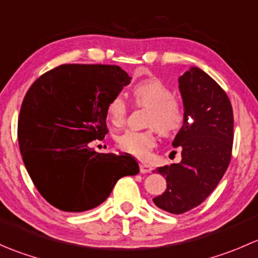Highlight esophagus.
<instances>
[{"instance_id":"34e87169","label":"esophagus","mask_w":258,"mask_h":258,"mask_svg":"<svg viewBox=\"0 0 258 258\" xmlns=\"http://www.w3.org/2000/svg\"><path fill=\"white\" fill-rule=\"evenodd\" d=\"M140 171H141L142 173H150L151 171H152V166L148 165V163L141 162L140 163Z\"/></svg>"}]
</instances>
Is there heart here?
<instances>
[{"label":"heart","instance_id":"obj_1","mask_svg":"<svg viewBox=\"0 0 258 258\" xmlns=\"http://www.w3.org/2000/svg\"><path fill=\"white\" fill-rule=\"evenodd\" d=\"M131 97L135 103L148 108L146 126L153 127L163 136L176 135L183 127L186 111L181 101L173 97V92L162 81L150 77L135 83L131 87ZM106 113L111 123L121 124L126 116V103L121 97L111 98L106 106ZM156 137L152 130L148 131L123 132L117 139V145L122 151L139 157H145L150 148L155 146Z\"/></svg>","mask_w":258,"mask_h":258}]
</instances>
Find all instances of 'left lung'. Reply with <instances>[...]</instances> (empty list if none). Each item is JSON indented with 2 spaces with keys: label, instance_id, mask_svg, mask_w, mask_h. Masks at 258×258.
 <instances>
[{
  "label": "left lung",
  "instance_id": "obj_1",
  "mask_svg": "<svg viewBox=\"0 0 258 258\" xmlns=\"http://www.w3.org/2000/svg\"><path fill=\"white\" fill-rule=\"evenodd\" d=\"M186 121L173 140L182 150L179 163L158 167L167 188L153 199L158 209L184 213L201 205L212 194L231 161L233 112L221 86L199 67L178 79Z\"/></svg>",
  "mask_w": 258,
  "mask_h": 258
}]
</instances>
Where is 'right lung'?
<instances>
[{
	"label": "right lung",
	"instance_id": "1",
	"mask_svg": "<svg viewBox=\"0 0 258 258\" xmlns=\"http://www.w3.org/2000/svg\"><path fill=\"white\" fill-rule=\"evenodd\" d=\"M130 82L114 64H61L26 93L17 127L21 155L36 188L56 209H95L119 178L140 172L128 153H98L88 146L108 134L106 106Z\"/></svg>",
	"mask_w": 258,
	"mask_h": 258
}]
</instances>
